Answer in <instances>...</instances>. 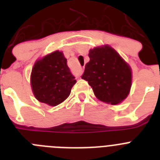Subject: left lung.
<instances>
[{"mask_svg":"<svg viewBox=\"0 0 160 160\" xmlns=\"http://www.w3.org/2000/svg\"><path fill=\"white\" fill-rule=\"evenodd\" d=\"M89 58L82 78L88 82L97 98L112 105L123 101L131 87L129 65L107 45L90 49Z\"/></svg>","mask_w":160,"mask_h":160,"instance_id":"1","label":"left lung"}]
</instances>
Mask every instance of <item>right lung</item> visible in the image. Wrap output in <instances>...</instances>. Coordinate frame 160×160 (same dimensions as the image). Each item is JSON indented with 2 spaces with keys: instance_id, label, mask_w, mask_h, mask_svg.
Returning <instances> with one entry per match:
<instances>
[{
  "instance_id": "1",
  "label": "right lung",
  "mask_w": 160,
  "mask_h": 160,
  "mask_svg": "<svg viewBox=\"0 0 160 160\" xmlns=\"http://www.w3.org/2000/svg\"><path fill=\"white\" fill-rule=\"evenodd\" d=\"M67 66V60L58 50L38 60L31 73V87L41 102L55 107L69 97L76 83Z\"/></svg>"
}]
</instances>
